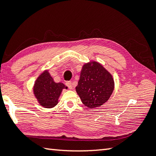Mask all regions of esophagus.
<instances>
[{"label": "esophagus", "mask_w": 156, "mask_h": 156, "mask_svg": "<svg viewBox=\"0 0 156 156\" xmlns=\"http://www.w3.org/2000/svg\"><path fill=\"white\" fill-rule=\"evenodd\" d=\"M66 85H67V87L70 89V90H72L73 89V85H72V83L70 82V81H68V82H66Z\"/></svg>", "instance_id": "1"}]
</instances>
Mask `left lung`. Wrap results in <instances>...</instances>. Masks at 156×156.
<instances>
[{"label":"left lung","instance_id":"obj_1","mask_svg":"<svg viewBox=\"0 0 156 156\" xmlns=\"http://www.w3.org/2000/svg\"><path fill=\"white\" fill-rule=\"evenodd\" d=\"M115 88L112 74L96 61L85 63L80 72L76 92L84 105L100 107L109 99Z\"/></svg>","mask_w":156,"mask_h":156}]
</instances>
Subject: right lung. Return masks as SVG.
I'll list each match as a JSON object with an SVG mask.
<instances>
[{
	"instance_id": "right-lung-1",
	"label": "right lung",
	"mask_w": 156,
	"mask_h": 156,
	"mask_svg": "<svg viewBox=\"0 0 156 156\" xmlns=\"http://www.w3.org/2000/svg\"><path fill=\"white\" fill-rule=\"evenodd\" d=\"M67 88L62 83H55L48 70H44L34 82L33 94L41 106L52 108L58 103L62 90Z\"/></svg>"
}]
</instances>
